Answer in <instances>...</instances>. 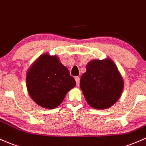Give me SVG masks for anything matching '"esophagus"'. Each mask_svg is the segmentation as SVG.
<instances>
[{
	"instance_id": "1",
	"label": "esophagus",
	"mask_w": 146,
	"mask_h": 146,
	"mask_svg": "<svg viewBox=\"0 0 146 146\" xmlns=\"http://www.w3.org/2000/svg\"><path fill=\"white\" fill-rule=\"evenodd\" d=\"M75 79H76V86H79V85H80V78H79V77H76V78H75Z\"/></svg>"
}]
</instances>
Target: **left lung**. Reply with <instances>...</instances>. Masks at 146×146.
Returning a JSON list of instances; mask_svg holds the SVG:
<instances>
[{"instance_id":"8db88e82","label":"left lung","mask_w":146,"mask_h":146,"mask_svg":"<svg viewBox=\"0 0 146 146\" xmlns=\"http://www.w3.org/2000/svg\"><path fill=\"white\" fill-rule=\"evenodd\" d=\"M87 103L93 108L105 110L114 105L122 94L124 82L111 59L91 60L80 82Z\"/></svg>"}]
</instances>
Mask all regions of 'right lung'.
<instances>
[{"mask_svg": "<svg viewBox=\"0 0 146 146\" xmlns=\"http://www.w3.org/2000/svg\"><path fill=\"white\" fill-rule=\"evenodd\" d=\"M76 84L75 79L60 59L48 53L40 56L27 73L29 95L37 105L46 109L59 106Z\"/></svg>", "mask_w": 146, "mask_h": 146, "instance_id": "add662e5", "label": "right lung"}]
</instances>
